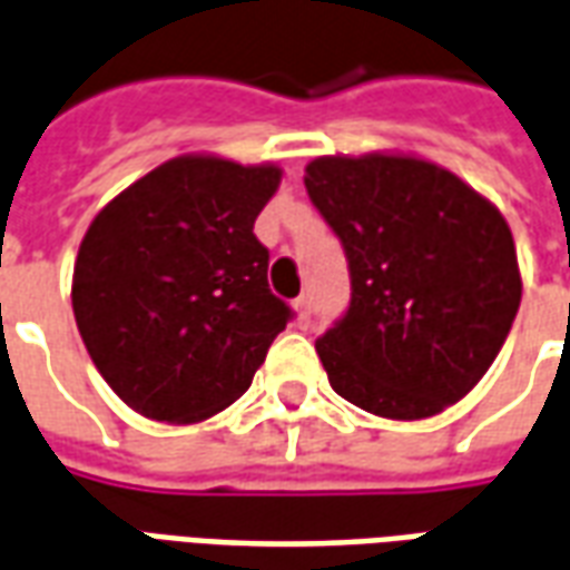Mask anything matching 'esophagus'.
Instances as JSON below:
<instances>
[{"label": "esophagus", "mask_w": 570, "mask_h": 570, "mask_svg": "<svg viewBox=\"0 0 570 570\" xmlns=\"http://www.w3.org/2000/svg\"><path fill=\"white\" fill-rule=\"evenodd\" d=\"M296 311H298V321H308V317H311V296H308V293H302V296L296 298Z\"/></svg>", "instance_id": "34e87169"}]
</instances>
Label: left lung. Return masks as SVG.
Returning <instances> with one entry per match:
<instances>
[{"instance_id": "1", "label": "left lung", "mask_w": 570, "mask_h": 570, "mask_svg": "<svg viewBox=\"0 0 570 570\" xmlns=\"http://www.w3.org/2000/svg\"><path fill=\"white\" fill-rule=\"evenodd\" d=\"M305 188L351 272L347 311L317 338L335 394L396 421L430 419L470 394L522 298L498 207L409 155L314 158Z\"/></svg>"}]
</instances>
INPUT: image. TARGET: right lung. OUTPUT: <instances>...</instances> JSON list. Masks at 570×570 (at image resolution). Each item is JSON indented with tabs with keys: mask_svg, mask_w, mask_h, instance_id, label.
<instances>
[{
	"mask_svg": "<svg viewBox=\"0 0 570 570\" xmlns=\"http://www.w3.org/2000/svg\"><path fill=\"white\" fill-rule=\"evenodd\" d=\"M281 167L183 155L109 200L81 240L72 311L106 384L140 415L232 406L293 321L253 223Z\"/></svg>",
	"mask_w": 570,
	"mask_h": 570,
	"instance_id": "right-lung-1",
	"label": "right lung"
}]
</instances>
